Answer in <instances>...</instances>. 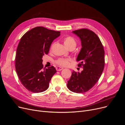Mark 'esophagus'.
Masks as SVG:
<instances>
[{"label":"esophagus","mask_w":125,"mask_h":125,"mask_svg":"<svg viewBox=\"0 0 125 125\" xmlns=\"http://www.w3.org/2000/svg\"><path fill=\"white\" fill-rule=\"evenodd\" d=\"M56 69L57 71H61V70L63 69V68L61 67H60V66H57V67H56Z\"/></svg>","instance_id":"esophagus-1"}]
</instances>
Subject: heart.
I'll return each mask as SVG.
<instances>
[{"mask_svg": "<svg viewBox=\"0 0 125 125\" xmlns=\"http://www.w3.org/2000/svg\"><path fill=\"white\" fill-rule=\"evenodd\" d=\"M63 42L67 49L70 48H75L76 45V40L71 36H68L65 37L63 39ZM52 48V46L51 48V50ZM70 60L67 59L65 58H59L56 61L55 63L61 66H67L69 64Z\"/></svg>", "mask_w": 125, "mask_h": 125, "instance_id": "obj_1", "label": "heart"}]
</instances>
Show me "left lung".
I'll list each match as a JSON object with an SVG mask.
<instances>
[{
	"instance_id": "obj_1",
	"label": "left lung",
	"mask_w": 125,
	"mask_h": 125,
	"mask_svg": "<svg viewBox=\"0 0 125 125\" xmlns=\"http://www.w3.org/2000/svg\"><path fill=\"white\" fill-rule=\"evenodd\" d=\"M80 37L82 49L76 61H80L78 67H82L81 73L73 71L67 83L69 90L83 93L93 88L100 78L105 65L104 50L99 38L88 29L83 28L73 31Z\"/></svg>"
}]
</instances>
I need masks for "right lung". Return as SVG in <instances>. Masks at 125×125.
Wrapping results in <instances>:
<instances>
[{
    "instance_id": "add662e5",
    "label": "right lung",
    "mask_w": 125,
    "mask_h": 125,
    "mask_svg": "<svg viewBox=\"0 0 125 125\" xmlns=\"http://www.w3.org/2000/svg\"><path fill=\"white\" fill-rule=\"evenodd\" d=\"M60 35V31L39 26L27 31L20 39L15 58L16 70L22 84L31 92L47 90L57 72L53 66L43 68L42 58L49 53L51 43Z\"/></svg>"
}]
</instances>
